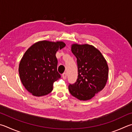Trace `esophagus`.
<instances>
[{"label": "esophagus", "instance_id": "obj_1", "mask_svg": "<svg viewBox=\"0 0 132 132\" xmlns=\"http://www.w3.org/2000/svg\"><path fill=\"white\" fill-rule=\"evenodd\" d=\"M62 77L64 79V80H66L67 78V74L66 73H64L63 74H62Z\"/></svg>", "mask_w": 132, "mask_h": 132}]
</instances>
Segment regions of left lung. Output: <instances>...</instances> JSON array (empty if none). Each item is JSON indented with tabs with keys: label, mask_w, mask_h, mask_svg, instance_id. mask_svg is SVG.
I'll use <instances>...</instances> for the list:
<instances>
[{
	"label": "left lung",
	"mask_w": 132,
	"mask_h": 132,
	"mask_svg": "<svg viewBox=\"0 0 132 132\" xmlns=\"http://www.w3.org/2000/svg\"><path fill=\"white\" fill-rule=\"evenodd\" d=\"M71 51L77 58L78 75L76 82L69 85V92L80 100H90L106 84L109 77L107 61L92 45L73 44Z\"/></svg>",
	"instance_id": "obj_1"
}]
</instances>
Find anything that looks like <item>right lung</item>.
Segmentation results:
<instances>
[{
  "instance_id": "right-lung-1",
  "label": "right lung",
  "mask_w": 132,
  "mask_h": 132,
  "mask_svg": "<svg viewBox=\"0 0 132 132\" xmlns=\"http://www.w3.org/2000/svg\"><path fill=\"white\" fill-rule=\"evenodd\" d=\"M65 46L63 42L43 40L25 52L19 64V74L25 89L33 96H43L53 89V83L61 78L55 55Z\"/></svg>"
}]
</instances>
